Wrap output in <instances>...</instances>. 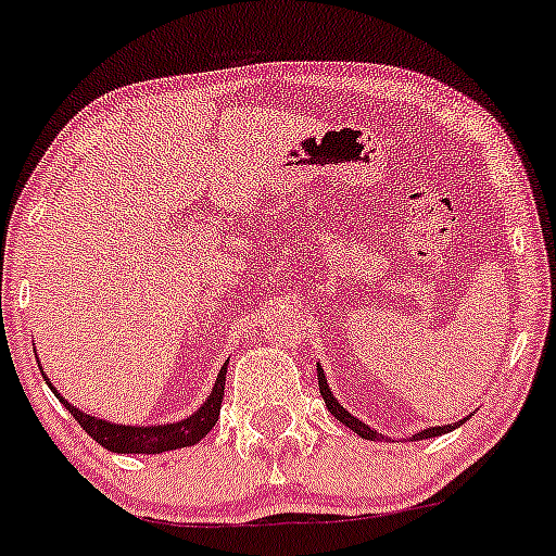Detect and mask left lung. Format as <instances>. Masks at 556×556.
I'll use <instances>...</instances> for the list:
<instances>
[{
    "label": "left lung",
    "instance_id": "left-lung-1",
    "mask_svg": "<svg viewBox=\"0 0 556 556\" xmlns=\"http://www.w3.org/2000/svg\"><path fill=\"white\" fill-rule=\"evenodd\" d=\"M316 371H318V389H321V397H324V402H327V407H329L331 416H334L337 420H340V424L348 426V429H353L355 433H358L361 439H371V442H381V439H384V437H381L379 431H374L371 426H366V424H363V420H358L355 416H350L348 407H342L340 402L334 400V394H331V389H329V384H327V379H324V368H321V366H316ZM463 420H465V418H463ZM463 420H457V424H450V426H433V429H424V431L413 433L410 439H431V437H442V433L452 431V429H457V426H460Z\"/></svg>",
    "mask_w": 556,
    "mask_h": 556
}]
</instances>
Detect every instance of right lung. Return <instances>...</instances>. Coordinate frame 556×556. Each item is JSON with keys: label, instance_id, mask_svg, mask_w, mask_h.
I'll return each instance as SVG.
<instances>
[{"label": "right lung", "instance_id": "add662e5", "mask_svg": "<svg viewBox=\"0 0 556 556\" xmlns=\"http://www.w3.org/2000/svg\"><path fill=\"white\" fill-rule=\"evenodd\" d=\"M43 379H47V376H43ZM225 381H227V363L222 366L219 376H216V384L212 389V394H208V400L198 407L193 416L177 420V424H164V426H119V424H112V420L88 416V413H83L75 405H70V402L62 397L52 384H49V379L47 384L52 387L56 400L67 407L70 416L83 426V431H86L91 439H96L104 450L127 452V455H159V452L193 446L214 429L216 420H219L222 397H225Z\"/></svg>", "mask_w": 556, "mask_h": 556}]
</instances>
